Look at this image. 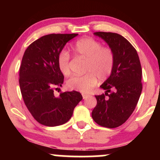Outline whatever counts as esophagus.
I'll use <instances>...</instances> for the list:
<instances>
[{
  "label": "esophagus",
  "instance_id": "obj_1",
  "mask_svg": "<svg viewBox=\"0 0 160 160\" xmlns=\"http://www.w3.org/2000/svg\"><path fill=\"white\" fill-rule=\"evenodd\" d=\"M82 98H83V99H86L88 98V97H89V95H86V94H82Z\"/></svg>",
  "mask_w": 160,
  "mask_h": 160
}]
</instances>
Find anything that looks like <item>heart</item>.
I'll return each instance as SVG.
<instances>
[{"mask_svg": "<svg viewBox=\"0 0 160 160\" xmlns=\"http://www.w3.org/2000/svg\"><path fill=\"white\" fill-rule=\"evenodd\" d=\"M76 56L86 58L84 75H74L68 79L67 86L80 92H89L98 82L107 80L111 74L114 65V54L111 49L104 47L100 42L92 38L78 40L72 46ZM70 54L66 49H62L57 56L59 71L65 76L71 73L69 67Z\"/></svg>", "mask_w": 160, "mask_h": 160, "instance_id": "b5f03b06", "label": "heart"}]
</instances>
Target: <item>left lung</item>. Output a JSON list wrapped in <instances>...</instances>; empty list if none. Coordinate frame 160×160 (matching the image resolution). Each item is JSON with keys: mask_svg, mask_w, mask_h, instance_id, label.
Wrapping results in <instances>:
<instances>
[{"mask_svg": "<svg viewBox=\"0 0 160 160\" xmlns=\"http://www.w3.org/2000/svg\"><path fill=\"white\" fill-rule=\"evenodd\" d=\"M94 35L103 39L112 49L114 65L109 78L100 86L105 90L104 94L95 95L97 105L92 117L99 126L116 128L128 120L140 98L142 90L140 60L132 45L120 34L100 32H95Z\"/></svg>", "mask_w": 160, "mask_h": 160, "instance_id": "obj_1", "label": "left lung"}]
</instances>
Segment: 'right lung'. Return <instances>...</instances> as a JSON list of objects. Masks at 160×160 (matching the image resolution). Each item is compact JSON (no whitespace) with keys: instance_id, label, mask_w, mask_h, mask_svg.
I'll list each match as a JSON object with an SVG mask.
<instances>
[{"instance_id":"1","label":"right lung","mask_w":160,"mask_h":160,"mask_svg":"<svg viewBox=\"0 0 160 160\" xmlns=\"http://www.w3.org/2000/svg\"><path fill=\"white\" fill-rule=\"evenodd\" d=\"M78 34H51L43 36L26 49L19 69V86L25 105L40 124L57 126L67 122L82 99L77 91L58 97L54 89L62 87L64 76L57 64L58 52Z\"/></svg>"}]
</instances>
